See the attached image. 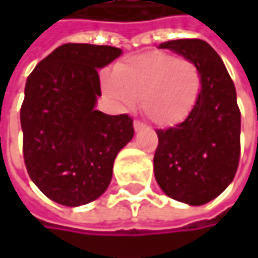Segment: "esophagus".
<instances>
[{
  "instance_id": "obj_1",
  "label": "esophagus",
  "mask_w": 258,
  "mask_h": 258,
  "mask_svg": "<svg viewBox=\"0 0 258 258\" xmlns=\"http://www.w3.org/2000/svg\"><path fill=\"white\" fill-rule=\"evenodd\" d=\"M133 127H134V130H136V131H139V130L143 128L145 125H143V124H142L140 121H134V122H133Z\"/></svg>"
}]
</instances>
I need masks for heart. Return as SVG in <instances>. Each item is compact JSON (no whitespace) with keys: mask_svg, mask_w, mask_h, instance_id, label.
<instances>
[{"mask_svg":"<svg viewBox=\"0 0 258 258\" xmlns=\"http://www.w3.org/2000/svg\"><path fill=\"white\" fill-rule=\"evenodd\" d=\"M103 91L119 109L140 110L157 127H176L194 112L202 94V73L185 58L151 50L130 56L104 75Z\"/></svg>","mask_w":258,"mask_h":258,"instance_id":"1","label":"heart"}]
</instances>
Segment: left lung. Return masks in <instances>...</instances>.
Wrapping results in <instances>:
<instances>
[{"label": "left lung", "instance_id": "obj_1", "mask_svg": "<svg viewBox=\"0 0 258 258\" xmlns=\"http://www.w3.org/2000/svg\"><path fill=\"white\" fill-rule=\"evenodd\" d=\"M192 61L202 73V94L191 116L157 130L154 173L166 196L200 206L218 197L236 175L240 154V112L232 78L220 55L203 40L161 43Z\"/></svg>", "mask_w": 258, "mask_h": 258}]
</instances>
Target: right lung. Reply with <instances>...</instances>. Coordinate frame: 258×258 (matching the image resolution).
Returning <instances> with one entry per match:
<instances>
[{
  "label": "right lung",
  "instance_id": "obj_1",
  "mask_svg": "<svg viewBox=\"0 0 258 258\" xmlns=\"http://www.w3.org/2000/svg\"><path fill=\"white\" fill-rule=\"evenodd\" d=\"M122 53L113 46L67 43L28 76L21 109L29 178L50 200L82 206L109 186L118 152L134 136L128 115L95 110L98 69Z\"/></svg>",
  "mask_w": 258,
  "mask_h": 258
}]
</instances>
